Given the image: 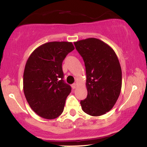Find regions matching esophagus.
<instances>
[{"mask_svg": "<svg viewBox=\"0 0 147 147\" xmlns=\"http://www.w3.org/2000/svg\"><path fill=\"white\" fill-rule=\"evenodd\" d=\"M77 83H74V84H72V89H75V88H77Z\"/></svg>", "mask_w": 147, "mask_h": 147, "instance_id": "1", "label": "esophagus"}]
</instances>
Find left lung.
Masks as SVG:
<instances>
[{"label": "left lung", "mask_w": 147, "mask_h": 147, "mask_svg": "<svg viewBox=\"0 0 147 147\" xmlns=\"http://www.w3.org/2000/svg\"><path fill=\"white\" fill-rule=\"evenodd\" d=\"M86 71L87 96L81 100L82 110L92 116L110 111L119 96L122 72L116 53L109 45L96 38L75 42Z\"/></svg>", "instance_id": "1"}]
</instances>
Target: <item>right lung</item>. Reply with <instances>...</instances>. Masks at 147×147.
I'll return each mask as SVG.
<instances>
[{"instance_id": "add662e5", "label": "right lung", "mask_w": 147, "mask_h": 147, "mask_svg": "<svg viewBox=\"0 0 147 147\" xmlns=\"http://www.w3.org/2000/svg\"><path fill=\"white\" fill-rule=\"evenodd\" d=\"M75 49L71 42L53 41L37 47L28 59L24 72L25 97L38 116L53 119L62 114L71 87L63 80L62 62Z\"/></svg>"}]
</instances>
